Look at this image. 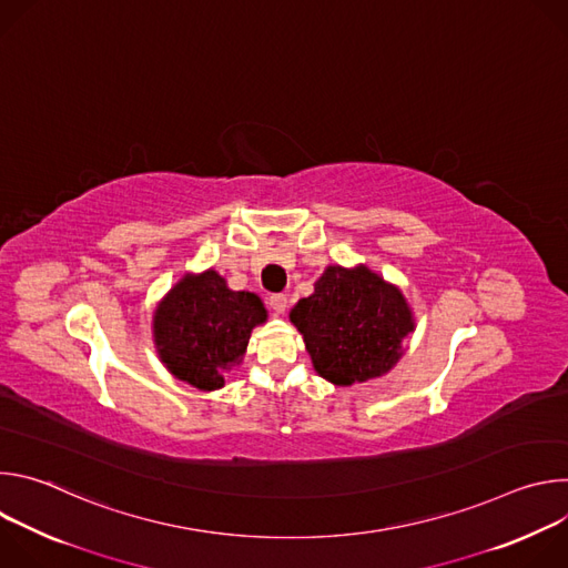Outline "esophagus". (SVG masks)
<instances>
[{
	"instance_id": "esophagus-1",
	"label": "esophagus",
	"mask_w": 568,
	"mask_h": 568,
	"mask_svg": "<svg viewBox=\"0 0 568 568\" xmlns=\"http://www.w3.org/2000/svg\"><path fill=\"white\" fill-rule=\"evenodd\" d=\"M270 307L276 312V314H283L287 310V296L285 294H272L270 296Z\"/></svg>"
}]
</instances>
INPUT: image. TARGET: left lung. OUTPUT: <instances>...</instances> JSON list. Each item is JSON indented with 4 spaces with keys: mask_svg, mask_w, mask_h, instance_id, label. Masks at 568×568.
<instances>
[{
    "mask_svg": "<svg viewBox=\"0 0 568 568\" xmlns=\"http://www.w3.org/2000/svg\"><path fill=\"white\" fill-rule=\"evenodd\" d=\"M321 377L339 386L384 375L414 331L412 310L393 285L366 267H328L314 294L290 312Z\"/></svg>",
    "mask_w": 568,
    "mask_h": 568,
    "instance_id": "obj_1",
    "label": "left lung"
}]
</instances>
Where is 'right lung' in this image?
I'll use <instances>...</instances> for the list:
<instances>
[{
  "label": "right lung",
  "instance_id": "obj_1",
  "mask_svg": "<svg viewBox=\"0 0 568 568\" xmlns=\"http://www.w3.org/2000/svg\"><path fill=\"white\" fill-rule=\"evenodd\" d=\"M267 318L252 292H233L209 270L184 276L154 312V342L169 371L202 390L224 384L222 373L245 355L254 326Z\"/></svg>",
  "mask_w": 568,
  "mask_h": 568
}]
</instances>
